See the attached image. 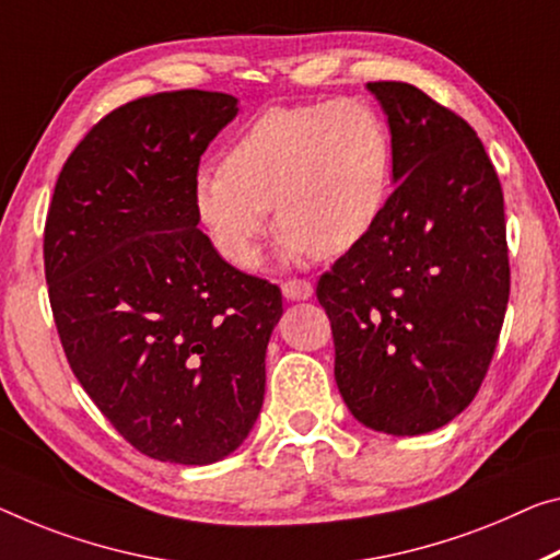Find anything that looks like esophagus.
I'll return each instance as SVG.
<instances>
[{"instance_id":"1","label":"esophagus","mask_w":560,"mask_h":560,"mask_svg":"<svg viewBox=\"0 0 560 560\" xmlns=\"http://www.w3.org/2000/svg\"><path fill=\"white\" fill-rule=\"evenodd\" d=\"M282 295L288 300H307L313 298V285L307 280H288L282 282Z\"/></svg>"}]
</instances>
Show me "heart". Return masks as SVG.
Returning <instances> with one entry per match:
<instances>
[{"label":"heart","instance_id":"b5f03b06","mask_svg":"<svg viewBox=\"0 0 560 560\" xmlns=\"http://www.w3.org/2000/svg\"><path fill=\"white\" fill-rule=\"evenodd\" d=\"M393 135L363 100L278 105L232 140L222 167L192 179V208L214 250L250 270L275 222L288 260L340 257L381 222L390 197Z\"/></svg>","mask_w":560,"mask_h":560}]
</instances>
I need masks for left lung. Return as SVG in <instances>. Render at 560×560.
Returning a JSON list of instances; mask_svg holds the SVG:
<instances>
[{"label": "left lung", "mask_w": 560, "mask_h": 560, "mask_svg": "<svg viewBox=\"0 0 560 560\" xmlns=\"http://www.w3.org/2000/svg\"><path fill=\"white\" fill-rule=\"evenodd\" d=\"M393 135L375 230L317 282L335 383L358 423L443 428L488 373L509 305L503 190L472 127L406 82H368Z\"/></svg>", "instance_id": "obj_1"}]
</instances>
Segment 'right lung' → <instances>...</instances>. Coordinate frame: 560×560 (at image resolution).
Masks as SVG:
<instances>
[{
	"instance_id": "right-lung-1",
	"label": "right lung",
	"mask_w": 560,
	"mask_h": 560,
	"mask_svg": "<svg viewBox=\"0 0 560 560\" xmlns=\"http://www.w3.org/2000/svg\"><path fill=\"white\" fill-rule=\"evenodd\" d=\"M237 117L222 92L179 90L109 112L67 158L45 225L65 355L137 451L183 466L228 458L265 398L278 285L228 265L197 228L202 152Z\"/></svg>"
}]
</instances>
